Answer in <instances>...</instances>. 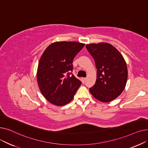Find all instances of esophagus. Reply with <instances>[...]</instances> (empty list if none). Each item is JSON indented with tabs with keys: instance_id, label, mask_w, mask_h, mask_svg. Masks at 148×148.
Masks as SVG:
<instances>
[{
	"instance_id": "esophagus-1",
	"label": "esophagus",
	"mask_w": 148,
	"mask_h": 148,
	"mask_svg": "<svg viewBox=\"0 0 148 148\" xmlns=\"http://www.w3.org/2000/svg\"><path fill=\"white\" fill-rule=\"evenodd\" d=\"M86 80V78H82V82L83 83H84Z\"/></svg>"
}]
</instances>
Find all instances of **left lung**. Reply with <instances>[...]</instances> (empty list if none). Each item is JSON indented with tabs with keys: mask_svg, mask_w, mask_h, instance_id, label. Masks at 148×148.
Masks as SVG:
<instances>
[{
	"mask_svg": "<svg viewBox=\"0 0 148 148\" xmlns=\"http://www.w3.org/2000/svg\"><path fill=\"white\" fill-rule=\"evenodd\" d=\"M86 48L93 57L97 79L89 88L94 97L101 102H110L124 90L127 79V68L123 56L108 43L87 44Z\"/></svg>",
	"mask_w": 148,
	"mask_h": 148,
	"instance_id": "8db88e82",
	"label": "left lung"
}]
</instances>
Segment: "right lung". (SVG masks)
<instances>
[{"label": "right lung", "instance_id": "add662e5", "mask_svg": "<svg viewBox=\"0 0 148 148\" xmlns=\"http://www.w3.org/2000/svg\"><path fill=\"white\" fill-rule=\"evenodd\" d=\"M85 43L56 42L46 48L38 62L37 80L43 97L56 106L71 101L82 84L72 74L73 61Z\"/></svg>", "mask_w": 148, "mask_h": 148}]
</instances>
